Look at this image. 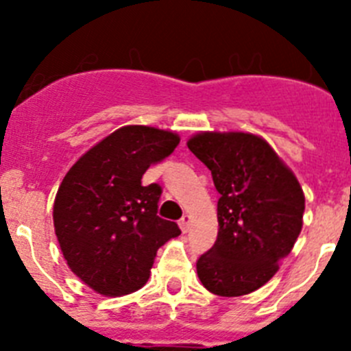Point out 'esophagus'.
Instances as JSON below:
<instances>
[{
    "label": "esophagus",
    "mask_w": 351,
    "mask_h": 351,
    "mask_svg": "<svg viewBox=\"0 0 351 351\" xmlns=\"http://www.w3.org/2000/svg\"><path fill=\"white\" fill-rule=\"evenodd\" d=\"M179 226H181L182 234H188V232H190L191 218H190V216H188V214H184V216H182L181 221H179Z\"/></svg>",
    "instance_id": "1"
}]
</instances>
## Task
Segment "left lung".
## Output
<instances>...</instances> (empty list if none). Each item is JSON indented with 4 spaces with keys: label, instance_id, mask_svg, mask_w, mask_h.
<instances>
[{
    "label": "left lung",
    "instance_id": "1",
    "mask_svg": "<svg viewBox=\"0 0 351 351\" xmlns=\"http://www.w3.org/2000/svg\"><path fill=\"white\" fill-rule=\"evenodd\" d=\"M188 147L210 170L219 193L218 239L198 258V278L214 295H247L271 280L295 244L302 188L267 141L253 133L200 132Z\"/></svg>",
    "mask_w": 351,
    "mask_h": 351
}]
</instances>
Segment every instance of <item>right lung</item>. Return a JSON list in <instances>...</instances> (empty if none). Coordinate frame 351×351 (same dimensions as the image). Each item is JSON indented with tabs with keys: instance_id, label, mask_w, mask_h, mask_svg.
Returning <instances> with one entry per match:
<instances>
[{
	"instance_id": "obj_1",
	"label": "right lung",
	"mask_w": 351,
	"mask_h": 351,
	"mask_svg": "<svg viewBox=\"0 0 351 351\" xmlns=\"http://www.w3.org/2000/svg\"><path fill=\"white\" fill-rule=\"evenodd\" d=\"M179 141L170 130L123 126L84 153L60 184L52 210L58 243L71 272L101 295L144 287L156 251L181 234L156 216L160 186H142L145 170Z\"/></svg>"
}]
</instances>
